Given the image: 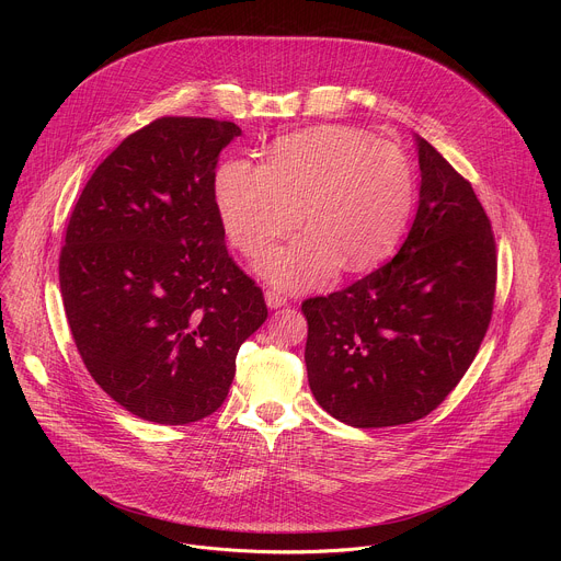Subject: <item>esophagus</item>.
Returning a JSON list of instances; mask_svg holds the SVG:
<instances>
[{"instance_id":"1","label":"esophagus","mask_w":561,"mask_h":561,"mask_svg":"<svg viewBox=\"0 0 561 561\" xmlns=\"http://www.w3.org/2000/svg\"><path fill=\"white\" fill-rule=\"evenodd\" d=\"M266 304H268L271 308H282V306L288 304V299H286L284 293H279V290H275V288H268V290H266Z\"/></svg>"}]
</instances>
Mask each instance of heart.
<instances>
[{"mask_svg":"<svg viewBox=\"0 0 561 561\" xmlns=\"http://www.w3.org/2000/svg\"><path fill=\"white\" fill-rule=\"evenodd\" d=\"M413 188L402 148L344 126L282 137L264 167L228 159L215 178L226 234L251 260L264 257L301 217L308 230L262 264L284 288L324 282L337 264L362 271L381 260L409 221Z\"/></svg>","mask_w":561,"mask_h":561,"instance_id":"obj_1","label":"heart"}]
</instances>
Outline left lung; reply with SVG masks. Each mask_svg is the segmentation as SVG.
Listing matches in <instances>:
<instances>
[{
	"label": "left lung",
	"mask_w": 561,
	"mask_h": 561,
	"mask_svg": "<svg viewBox=\"0 0 561 561\" xmlns=\"http://www.w3.org/2000/svg\"><path fill=\"white\" fill-rule=\"evenodd\" d=\"M420 208L399 253L331 295L308 297V383L327 413L386 428L433 413L489 331L497 251L470 182L417 137Z\"/></svg>",
	"instance_id": "8db88e82"
}]
</instances>
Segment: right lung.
<instances>
[{"mask_svg": "<svg viewBox=\"0 0 561 561\" xmlns=\"http://www.w3.org/2000/svg\"><path fill=\"white\" fill-rule=\"evenodd\" d=\"M239 133L210 117L150 122L95 169L68 219L59 288L77 353L146 422L213 415L268 317L228 255L215 199L219 152Z\"/></svg>", "mask_w": 561, "mask_h": 561, "instance_id": "right-lung-1", "label": "right lung"}]
</instances>
